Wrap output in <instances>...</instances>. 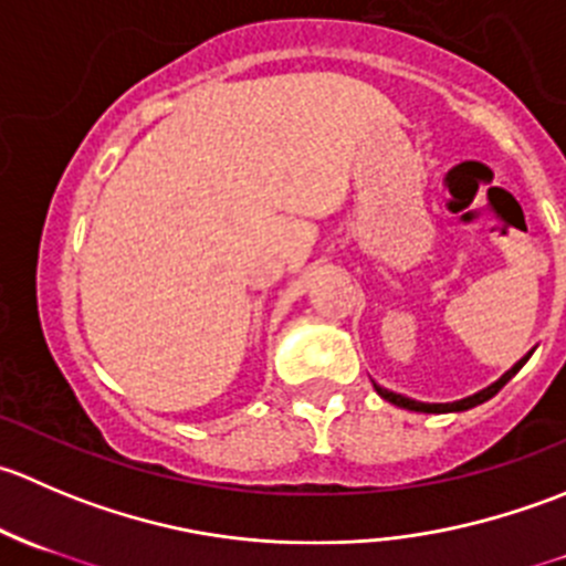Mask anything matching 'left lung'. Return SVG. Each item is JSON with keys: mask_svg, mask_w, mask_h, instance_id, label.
Masks as SVG:
<instances>
[{"mask_svg": "<svg viewBox=\"0 0 566 566\" xmlns=\"http://www.w3.org/2000/svg\"><path fill=\"white\" fill-rule=\"evenodd\" d=\"M528 356H531V353H528ZM528 356H526V358H521V361H517L515 367H512L510 373L504 375V378H499V380H495L493 386H488V389H482V391H479V394H473V397H465V399H460V402H443V405L416 402V399H408V397H402V394H394V391H389V389H380V386H375V391H378L380 397H384V399H389L391 405H399V408H405V410H419V413H449V410H468V408H476V405L488 402L490 397H495V394H499L501 389H504V386L510 384L512 378H515V375H517V369H521L523 364L528 361Z\"/></svg>", "mask_w": 566, "mask_h": 566, "instance_id": "obj_1", "label": "left lung"}]
</instances>
